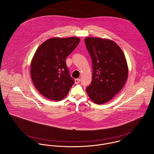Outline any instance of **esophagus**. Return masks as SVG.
<instances>
[{
    "instance_id": "1",
    "label": "esophagus",
    "mask_w": 154,
    "mask_h": 154,
    "mask_svg": "<svg viewBox=\"0 0 154 154\" xmlns=\"http://www.w3.org/2000/svg\"><path fill=\"white\" fill-rule=\"evenodd\" d=\"M79 82H80V79H75V83L76 84H78Z\"/></svg>"
}]
</instances>
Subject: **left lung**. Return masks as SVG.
<instances>
[{"label": "left lung", "instance_id": "obj_1", "mask_svg": "<svg viewBox=\"0 0 154 154\" xmlns=\"http://www.w3.org/2000/svg\"><path fill=\"white\" fill-rule=\"evenodd\" d=\"M85 43L92 59V78L86 91L95 104L111 100L125 84L128 66L123 51L114 42L87 37Z\"/></svg>", "mask_w": 154, "mask_h": 154}]
</instances>
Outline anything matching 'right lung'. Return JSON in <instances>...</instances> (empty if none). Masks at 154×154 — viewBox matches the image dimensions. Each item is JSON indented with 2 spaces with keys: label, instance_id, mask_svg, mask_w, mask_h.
I'll return each instance as SVG.
<instances>
[{
  "label": "right lung",
  "instance_id": "right-lung-1",
  "mask_svg": "<svg viewBox=\"0 0 154 154\" xmlns=\"http://www.w3.org/2000/svg\"><path fill=\"white\" fill-rule=\"evenodd\" d=\"M80 40L76 37H53L37 49L31 63V76L35 87L46 98L60 101L73 85L66 58Z\"/></svg>",
  "mask_w": 154,
  "mask_h": 154
}]
</instances>
